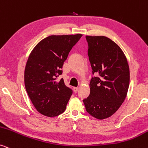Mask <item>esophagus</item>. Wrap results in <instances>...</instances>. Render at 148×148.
Masks as SVG:
<instances>
[{
    "mask_svg": "<svg viewBox=\"0 0 148 148\" xmlns=\"http://www.w3.org/2000/svg\"><path fill=\"white\" fill-rule=\"evenodd\" d=\"M78 89H79V88H78L77 87H74V88H73V91H74L75 93L77 92Z\"/></svg>",
    "mask_w": 148,
    "mask_h": 148,
    "instance_id": "esophagus-1",
    "label": "esophagus"
}]
</instances>
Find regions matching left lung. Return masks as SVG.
I'll list each match as a JSON object with an SVG mask.
<instances>
[{
	"label": "left lung",
	"instance_id": "left-lung-1",
	"mask_svg": "<svg viewBox=\"0 0 148 148\" xmlns=\"http://www.w3.org/2000/svg\"><path fill=\"white\" fill-rule=\"evenodd\" d=\"M88 55L92 73L90 93L83 100L86 109L94 118L112 116L126 99L130 82L127 59L119 46L104 36H86Z\"/></svg>",
	"mask_w": 148,
	"mask_h": 148
}]
</instances>
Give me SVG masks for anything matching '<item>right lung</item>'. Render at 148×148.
Returning a JSON list of instances; mask_svg holds the SVG:
<instances>
[{"label":"right lung","mask_w":148,"mask_h":148,"mask_svg":"<svg viewBox=\"0 0 148 148\" xmlns=\"http://www.w3.org/2000/svg\"><path fill=\"white\" fill-rule=\"evenodd\" d=\"M82 34L51 35L41 40L28 57L24 71V84L28 97L40 114L55 117L62 114L73 90L62 78L64 62Z\"/></svg>","instance_id":"obj_1"}]
</instances>
